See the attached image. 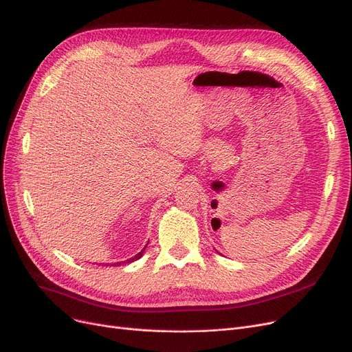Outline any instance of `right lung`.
I'll list each match as a JSON object with an SVG mask.
<instances>
[{
    "label": "right lung",
    "instance_id": "right-lung-1",
    "mask_svg": "<svg viewBox=\"0 0 352 352\" xmlns=\"http://www.w3.org/2000/svg\"><path fill=\"white\" fill-rule=\"evenodd\" d=\"M146 247V245H145ZM145 247H144V250L141 251V252H138L135 256H133L131 260H128V263H133V261H135V260H138V258H141L142 256V254H144V251H145ZM121 264H124V261H121V263H116L114 265H121Z\"/></svg>",
    "mask_w": 352,
    "mask_h": 352
}]
</instances>
